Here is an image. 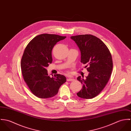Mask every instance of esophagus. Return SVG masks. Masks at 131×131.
<instances>
[{"instance_id": "34e87169", "label": "esophagus", "mask_w": 131, "mask_h": 131, "mask_svg": "<svg viewBox=\"0 0 131 131\" xmlns=\"http://www.w3.org/2000/svg\"><path fill=\"white\" fill-rule=\"evenodd\" d=\"M75 79L74 78H70V77H68L67 78V81H74Z\"/></svg>"}]
</instances>
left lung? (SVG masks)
<instances>
[{
    "instance_id": "obj_1",
    "label": "left lung",
    "mask_w": 131,
    "mask_h": 131,
    "mask_svg": "<svg viewBox=\"0 0 131 131\" xmlns=\"http://www.w3.org/2000/svg\"><path fill=\"white\" fill-rule=\"evenodd\" d=\"M71 38L81 51V62L89 65L88 75L85 79L84 76L77 78L83 87L77 95L84 99L93 98L102 91L109 81L113 68L111 53L106 45L93 35H80Z\"/></svg>"
}]
</instances>
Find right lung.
<instances>
[{
	"label": "right lung",
	"mask_w": 131,
	"mask_h": 131,
	"mask_svg": "<svg viewBox=\"0 0 131 131\" xmlns=\"http://www.w3.org/2000/svg\"><path fill=\"white\" fill-rule=\"evenodd\" d=\"M66 38L55 34H41L34 38L25 49L20 64L22 75L32 93L38 98L53 97L66 82L63 75L50 77L46 69L52 63L54 46Z\"/></svg>",
	"instance_id": "obj_1"
}]
</instances>
